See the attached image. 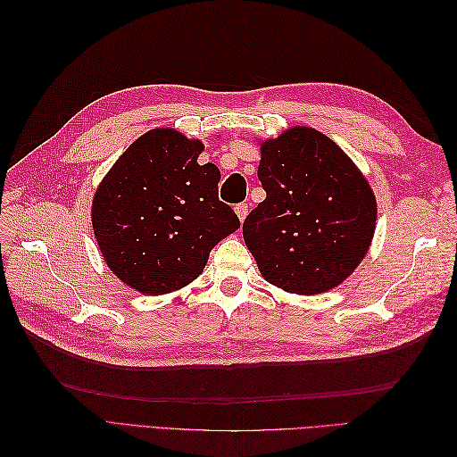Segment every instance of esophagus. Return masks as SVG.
I'll use <instances>...</instances> for the list:
<instances>
[{
	"mask_svg": "<svg viewBox=\"0 0 457 457\" xmlns=\"http://www.w3.org/2000/svg\"><path fill=\"white\" fill-rule=\"evenodd\" d=\"M234 212H237L240 223H244V219L247 217V204H238L237 207H234Z\"/></svg>",
	"mask_w": 457,
	"mask_h": 457,
	"instance_id": "esophagus-1",
	"label": "esophagus"
}]
</instances>
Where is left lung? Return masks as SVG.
<instances>
[{
  "label": "left lung",
  "mask_w": 457,
  "mask_h": 457,
  "mask_svg": "<svg viewBox=\"0 0 457 457\" xmlns=\"http://www.w3.org/2000/svg\"><path fill=\"white\" fill-rule=\"evenodd\" d=\"M267 192L244 220V242L262 278L316 295L339 286L368 253L378 219L361 170L320 131L297 126L261 143Z\"/></svg>",
  "instance_id": "1"
}]
</instances>
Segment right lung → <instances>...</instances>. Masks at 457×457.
Listing matches in <instances>:
<instances>
[{"label":"right lung","instance_id":"add662e5","mask_svg":"<svg viewBox=\"0 0 457 457\" xmlns=\"http://www.w3.org/2000/svg\"><path fill=\"white\" fill-rule=\"evenodd\" d=\"M202 150L198 139L175 129H152L95 192L91 220L106 265L145 295L196 280L213 247L240 227L217 196L219 168L198 163Z\"/></svg>","mask_w":457,"mask_h":457}]
</instances>
